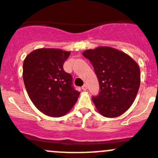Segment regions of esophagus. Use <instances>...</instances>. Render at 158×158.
Returning <instances> with one entry per match:
<instances>
[{
    "label": "esophagus",
    "mask_w": 158,
    "mask_h": 158,
    "mask_svg": "<svg viewBox=\"0 0 158 158\" xmlns=\"http://www.w3.org/2000/svg\"><path fill=\"white\" fill-rule=\"evenodd\" d=\"M87 89H88V86H87L86 84H84V85L82 86V89L84 90V91L87 90Z\"/></svg>",
    "instance_id": "34e87169"
}]
</instances>
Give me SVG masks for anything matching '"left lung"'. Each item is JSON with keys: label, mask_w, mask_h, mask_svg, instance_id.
<instances>
[{"label": "left lung", "mask_w": 158, "mask_h": 158, "mask_svg": "<svg viewBox=\"0 0 158 158\" xmlns=\"http://www.w3.org/2000/svg\"><path fill=\"white\" fill-rule=\"evenodd\" d=\"M93 65L100 92L93 96L98 111L106 117L124 113L135 99L140 83L137 62L125 54L110 47H99L82 53Z\"/></svg>", "instance_id": "1"}]
</instances>
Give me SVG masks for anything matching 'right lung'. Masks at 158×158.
<instances>
[{
  "instance_id": "right-lung-1",
  "label": "right lung",
  "mask_w": 158,
  "mask_h": 158,
  "mask_svg": "<svg viewBox=\"0 0 158 158\" xmlns=\"http://www.w3.org/2000/svg\"><path fill=\"white\" fill-rule=\"evenodd\" d=\"M69 52L40 48L27 55L23 63V79L34 105L44 114L59 117L75 105L79 92L73 85V76L64 71Z\"/></svg>"
}]
</instances>
